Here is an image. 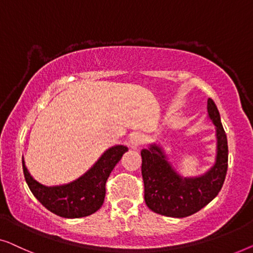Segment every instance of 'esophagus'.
Listing matches in <instances>:
<instances>
[{"label":"esophagus","instance_id":"obj_1","mask_svg":"<svg viewBox=\"0 0 253 253\" xmlns=\"http://www.w3.org/2000/svg\"><path fill=\"white\" fill-rule=\"evenodd\" d=\"M145 141V136L141 133H135L129 138V144L133 149H137Z\"/></svg>","mask_w":253,"mask_h":253}]
</instances>
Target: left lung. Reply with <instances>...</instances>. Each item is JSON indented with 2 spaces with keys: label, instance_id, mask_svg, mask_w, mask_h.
I'll return each mask as SVG.
<instances>
[{
  "label": "left lung",
  "instance_id": "1",
  "mask_svg": "<svg viewBox=\"0 0 253 253\" xmlns=\"http://www.w3.org/2000/svg\"><path fill=\"white\" fill-rule=\"evenodd\" d=\"M208 113L215 126L216 156L214 165L203 175H180L157 144L141 151L144 201L151 211L184 218L208 205L221 190L228 167V144L218 108L211 98L208 99Z\"/></svg>",
  "mask_w": 253,
  "mask_h": 253
}]
</instances>
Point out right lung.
<instances>
[{"label":"right lung","instance_id":"1","mask_svg":"<svg viewBox=\"0 0 253 253\" xmlns=\"http://www.w3.org/2000/svg\"><path fill=\"white\" fill-rule=\"evenodd\" d=\"M126 151L125 145L111 147L83 176L62 186L47 187L38 182L27 170L23 158L24 176L32 194L49 211L67 219L83 218L103 205L106 180Z\"/></svg>","mask_w":253,"mask_h":253}]
</instances>
